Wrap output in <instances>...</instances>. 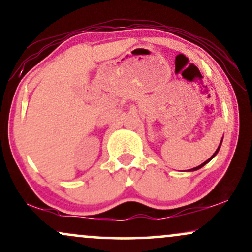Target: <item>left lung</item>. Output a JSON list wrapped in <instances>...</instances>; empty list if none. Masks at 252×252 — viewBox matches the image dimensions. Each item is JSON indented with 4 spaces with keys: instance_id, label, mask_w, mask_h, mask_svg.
Masks as SVG:
<instances>
[{
    "instance_id": "left-lung-1",
    "label": "left lung",
    "mask_w": 252,
    "mask_h": 252,
    "mask_svg": "<svg viewBox=\"0 0 252 252\" xmlns=\"http://www.w3.org/2000/svg\"><path fill=\"white\" fill-rule=\"evenodd\" d=\"M222 140H223V136H222ZM222 140H221L220 145H219V147H218V149H217V150H215V153H214V154H213V155H212V156H211V158L207 159V161H205L204 163H202V164H200V165H198V166H195V168H193V169H190V170H188V171H195V170H199V169H200V168H202V166H204L205 164H207V163H208V162H210V161H211V159H212V158H214V156H215V155H217V154H218V153H219V150H220V147H221V145H222Z\"/></svg>"
}]
</instances>
